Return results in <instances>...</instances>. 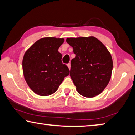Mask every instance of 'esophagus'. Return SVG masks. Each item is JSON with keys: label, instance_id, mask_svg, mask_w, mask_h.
<instances>
[{"label": "esophagus", "instance_id": "esophagus-1", "mask_svg": "<svg viewBox=\"0 0 135 135\" xmlns=\"http://www.w3.org/2000/svg\"><path fill=\"white\" fill-rule=\"evenodd\" d=\"M67 66H68V68H69V70H70V69H71V64H70V63L68 64H67Z\"/></svg>", "mask_w": 135, "mask_h": 135}]
</instances>
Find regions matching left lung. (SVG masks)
I'll use <instances>...</instances> for the list:
<instances>
[{"label":"left lung","mask_w":135,"mask_h":135,"mask_svg":"<svg viewBox=\"0 0 135 135\" xmlns=\"http://www.w3.org/2000/svg\"><path fill=\"white\" fill-rule=\"evenodd\" d=\"M76 57L71 62L70 76L77 92L87 98L100 94L108 85L113 59L104 45L93 36L67 38Z\"/></svg>","instance_id":"1"}]
</instances>
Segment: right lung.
<instances>
[{"mask_svg":"<svg viewBox=\"0 0 135 135\" xmlns=\"http://www.w3.org/2000/svg\"><path fill=\"white\" fill-rule=\"evenodd\" d=\"M64 41L60 38H42L25 53L22 59L24 76L36 94L52 95L70 74L67 66L62 62V54L58 52Z\"/></svg>","mask_w":135,"mask_h":135,"instance_id":"1","label":"right lung"}]
</instances>
